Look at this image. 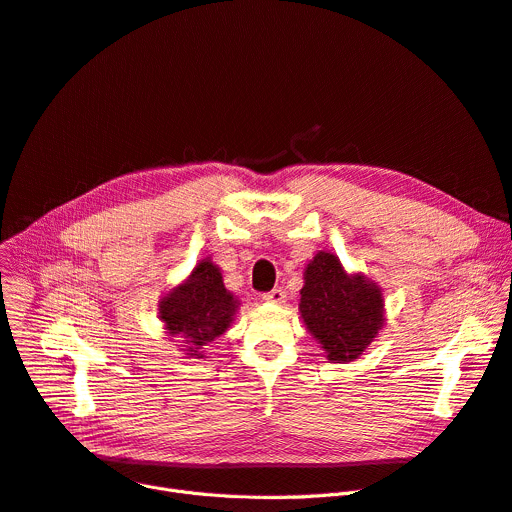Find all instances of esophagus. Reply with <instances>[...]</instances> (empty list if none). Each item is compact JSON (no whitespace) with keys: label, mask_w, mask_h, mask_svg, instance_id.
Instances as JSON below:
<instances>
[{"label":"esophagus","mask_w":512,"mask_h":512,"mask_svg":"<svg viewBox=\"0 0 512 512\" xmlns=\"http://www.w3.org/2000/svg\"><path fill=\"white\" fill-rule=\"evenodd\" d=\"M284 299H286L284 288H274V290L263 294V301H267V303H278L280 305V303H284Z\"/></svg>","instance_id":"obj_1"}]
</instances>
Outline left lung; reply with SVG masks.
I'll use <instances>...</instances> for the list:
<instances>
[{
	"mask_svg": "<svg viewBox=\"0 0 512 512\" xmlns=\"http://www.w3.org/2000/svg\"><path fill=\"white\" fill-rule=\"evenodd\" d=\"M301 317L330 361L357 359L384 324L380 288L348 276L338 257L317 253L305 270Z\"/></svg>",
	"mask_w": 512,
	"mask_h": 512,
	"instance_id": "1",
	"label": "left lung"
}]
</instances>
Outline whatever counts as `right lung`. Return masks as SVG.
<instances>
[{
  "label": "right lung",
  "instance_id": "obj_1",
  "mask_svg": "<svg viewBox=\"0 0 512 512\" xmlns=\"http://www.w3.org/2000/svg\"><path fill=\"white\" fill-rule=\"evenodd\" d=\"M234 311L236 301L209 259H203L186 284L174 288L159 305L166 330L184 342L188 355H201L209 342L224 334Z\"/></svg>",
  "mask_w": 512,
  "mask_h": 512
}]
</instances>
